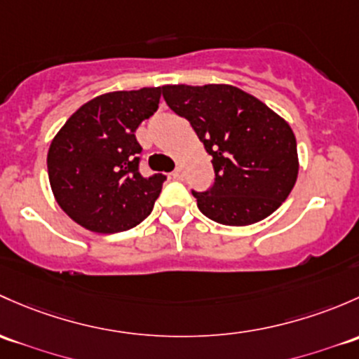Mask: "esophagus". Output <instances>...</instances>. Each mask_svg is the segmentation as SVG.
I'll list each match as a JSON object with an SVG mask.
<instances>
[{
	"label": "esophagus",
	"instance_id": "esophagus-1",
	"mask_svg": "<svg viewBox=\"0 0 359 359\" xmlns=\"http://www.w3.org/2000/svg\"><path fill=\"white\" fill-rule=\"evenodd\" d=\"M172 177H173V179H175V180H182V179H184L182 170H180V168H175V170H173V172H172Z\"/></svg>",
	"mask_w": 359,
	"mask_h": 359
}]
</instances>
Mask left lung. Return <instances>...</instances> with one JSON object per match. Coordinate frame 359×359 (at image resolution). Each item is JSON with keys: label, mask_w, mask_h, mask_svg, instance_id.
Here are the masks:
<instances>
[{"label": "left lung", "mask_w": 359, "mask_h": 359, "mask_svg": "<svg viewBox=\"0 0 359 359\" xmlns=\"http://www.w3.org/2000/svg\"><path fill=\"white\" fill-rule=\"evenodd\" d=\"M165 101L189 120L211 154L215 182L196 192L203 215L243 227L263 220L287 199L297 179V146L282 116L229 84L163 86Z\"/></svg>", "instance_id": "left-lung-1"}]
</instances>
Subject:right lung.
<instances>
[{"label":"right lung","instance_id":"add662e5","mask_svg":"<svg viewBox=\"0 0 359 359\" xmlns=\"http://www.w3.org/2000/svg\"><path fill=\"white\" fill-rule=\"evenodd\" d=\"M161 88L115 90L82 104L48 151V175L60 208L90 232H123L153 210L167 180L139 173L135 129L158 110Z\"/></svg>","mask_w":359,"mask_h":359}]
</instances>
